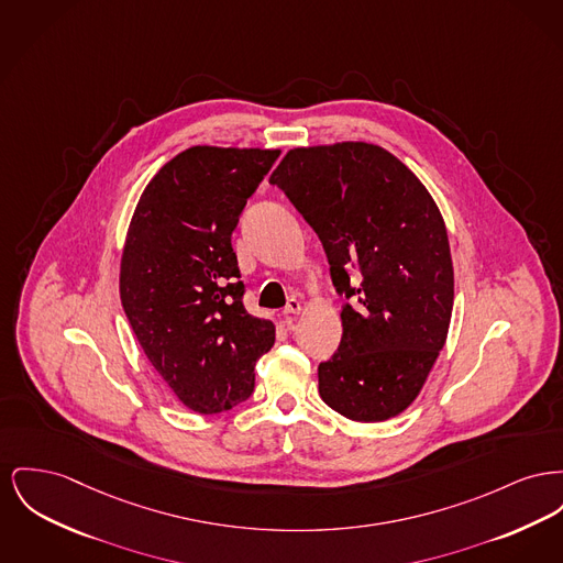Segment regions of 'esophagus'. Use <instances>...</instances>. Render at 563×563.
<instances>
[{
	"label": "esophagus",
	"mask_w": 563,
	"mask_h": 563,
	"mask_svg": "<svg viewBox=\"0 0 563 563\" xmlns=\"http://www.w3.org/2000/svg\"><path fill=\"white\" fill-rule=\"evenodd\" d=\"M283 312H285L287 317H291V314H299V312H301V301H299V299L296 298L289 299Z\"/></svg>",
	"instance_id": "esophagus-1"
}]
</instances>
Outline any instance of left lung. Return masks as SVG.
<instances>
[{
	"instance_id": "left-lung-1",
	"label": "left lung",
	"mask_w": 563,
	"mask_h": 563,
	"mask_svg": "<svg viewBox=\"0 0 563 563\" xmlns=\"http://www.w3.org/2000/svg\"><path fill=\"white\" fill-rule=\"evenodd\" d=\"M323 242L342 340L319 365L321 399L360 423L387 421L421 394L451 325L455 274L440 208L383 146L291 148L269 176ZM360 268L363 283L350 287Z\"/></svg>"
}]
</instances>
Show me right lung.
Here are the masks:
<instances>
[{"mask_svg": "<svg viewBox=\"0 0 563 563\" xmlns=\"http://www.w3.org/2000/svg\"><path fill=\"white\" fill-rule=\"evenodd\" d=\"M278 148L191 146L146 185L121 255L133 333L183 406L217 415L253 394L274 323L242 303L232 232Z\"/></svg>", "mask_w": 563, "mask_h": 563, "instance_id": "right-lung-1", "label": "right lung"}]
</instances>
